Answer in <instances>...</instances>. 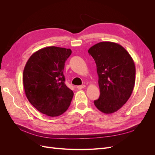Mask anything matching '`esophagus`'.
I'll return each mask as SVG.
<instances>
[{"mask_svg":"<svg viewBox=\"0 0 155 155\" xmlns=\"http://www.w3.org/2000/svg\"><path fill=\"white\" fill-rule=\"evenodd\" d=\"M85 87V85H79V86H78L77 87V88L79 89V90H81V89H83V88Z\"/></svg>","mask_w":155,"mask_h":155,"instance_id":"1","label":"esophagus"}]
</instances>
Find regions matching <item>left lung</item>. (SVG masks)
Here are the masks:
<instances>
[{"label":"left lung","instance_id":"left-lung-1","mask_svg":"<svg viewBox=\"0 0 155 155\" xmlns=\"http://www.w3.org/2000/svg\"><path fill=\"white\" fill-rule=\"evenodd\" d=\"M88 52L96 64L100 96L94 101L105 114L118 110L127 101L135 83L134 61L122 46L105 41L92 46Z\"/></svg>","mask_w":155,"mask_h":155}]
</instances>
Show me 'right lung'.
<instances>
[{
	"label": "right lung",
	"instance_id": "right-lung-1",
	"mask_svg": "<svg viewBox=\"0 0 155 155\" xmlns=\"http://www.w3.org/2000/svg\"><path fill=\"white\" fill-rule=\"evenodd\" d=\"M72 50L49 46L33 54L23 71V85L30 104L51 117L63 114L74 92L64 83V63Z\"/></svg>",
	"mask_w": 155,
	"mask_h": 155
}]
</instances>
